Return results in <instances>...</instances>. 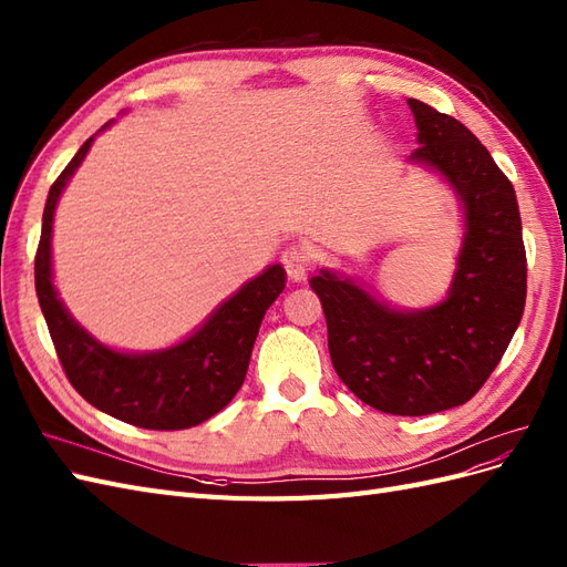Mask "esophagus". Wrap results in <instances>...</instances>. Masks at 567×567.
Segmentation results:
<instances>
[{"mask_svg": "<svg viewBox=\"0 0 567 567\" xmlns=\"http://www.w3.org/2000/svg\"><path fill=\"white\" fill-rule=\"evenodd\" d=\"M282 266L289 275V280H303L311 268V256L301 247H289L282 251Z\"/></svg>", "mask_w": 567, "mask_h": 567, "instance_id": "34e87169", "label": "esophagus"}]
</instances>
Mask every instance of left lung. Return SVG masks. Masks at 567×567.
Instances as JSON below:
<instances>
[{
	"label": "left lung",
	"instance_id": "1",
	"mask_svg": "<svg viewBox=\"0 0 567 567\" xmlns=\"http://www.w3.org/2000/svg\"><path fill=\"white\" fill-rule=\"evenodd\" d=\"M417 164L440 171L465 208V237L446 301L401 313L330 270L309 280L328 322L330 359L349 390L392 415H430L471 401L520 326L527 256L508 177L454 116L409 100Z\"/></svg>",
	"mask_w": 567,
	"mask_h": 567
}]
</instances>
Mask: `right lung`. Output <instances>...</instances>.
Listing matches in <instances>:
<instances>
[{"label":"right lung","mask_w":567,"mask_h":567,"mask_svg":"<svg viewBox=\"0 0 567 567\" xmlns=\"http://www.w3.org/2000/svg\"><path fill=\"white\" fill-rule=\"evenodd\" d=\"M90 137L54 181L35 254V289L56 355L73 390L94 409L144 430H187L223 411L247 378L268 306L285 289L270 266L225 301L185 342L156 353H121L90 337L63 309L52 285V223L61 189L83 164Z\"/></svg>","instance_id":"1"}]
</instances>
